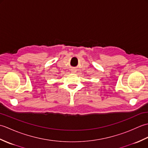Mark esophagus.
Instances as JSON below:
<instances>
[{"label": "esophagus", "instance_id": "1", "mask_svg": "<svg viewBox=\"0 0 148 148\" xmlns=\"http://www.w3.org/2000/svg\"><path fill=\"white\" fill-rule=\"evenodd\" d=\"M71 72H73V73H74V72H76V69H72V70H71Z\"/></svg>", "mask_w": 148, "mask_h": 148}]
</instances>
